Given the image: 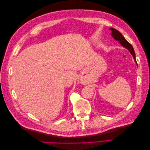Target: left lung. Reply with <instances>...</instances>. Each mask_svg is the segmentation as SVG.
Masks as SVG:
<instances>
[{
    "mask_svg": "<svg viewBox=\"0 0 150 150\" xmlns=\"http://www.w3.org/2000/svg\"><path fill=\"white\" fill-rule=\"evenodd\" d=\"M110 29H111V30H112L111 35H112V37L114 38L116 40H118L120 43L122 45V46L129 50V51L131 52V54H132V56H133L134 59V61L136 62L137 64L138 65L137 61H136L135 52H134V51L132 45H131L130 43H129L128 41H127V40L123 37V35L121 34L120 32H119L117 30H116L115 29H113V28H111Z\"/></svg>",
    "mask_w": 150,
    "mask_h": 150,
    "instance_id": "1",
    "label": "left lung"
}]
</instances>
